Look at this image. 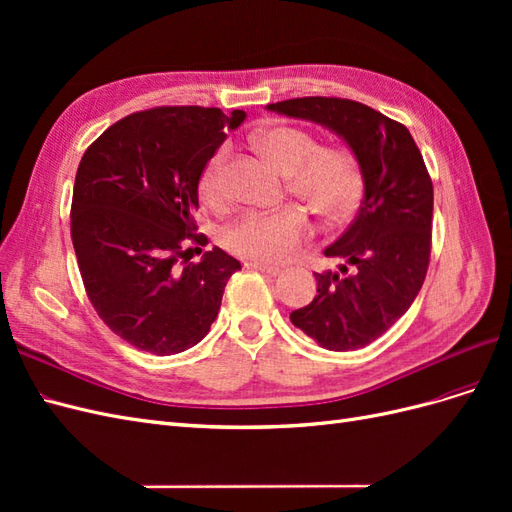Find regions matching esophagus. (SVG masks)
<instances>
[{"label": "esophagus", "mask_w": 512, "mask_h": 512, "mask_svg": "<svg viewBox=\"0 0 512 512\" xmlns=\"http://www.w3.org/2000/svg\"><path fill=\"white\" fill-rule=\"evenodd\" d=\"M252 269H256V271H260V273H267V275H271V277L282 273L280 267H271V265H265V262H252Z\"/></svg>", "instance_id": "1"}]
</instances>
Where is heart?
<instances>
[{"mask_svg":"<svg viewBox=\"0 0 512 512\" xmlns=\"http://www.w3.org/2000/svg\"><path fill=\"white\" fill-rule=\"evenodd\" d=\"M258 147L288 177V190L309 209L329 220L346 218L361 194V170L344 147H320L312 134L297 128H271L258 134ZM200 198L211 207L228 200L226 153L218 151L198 181ZM301 209L247 211L224 230L232 254L258 262H286L309 237Z\"/></svg>","mask_w":512,"mask_h":512,"instance_id":"b5f03b06","label":"heart"}]
</instances>
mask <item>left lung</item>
Here are the masks:
<instances>
[{
    "mask_svg": "<svg viewBox=\"0 0 512 512\" xmlns=\"http://www.w3.org/2000/svg\"><path fill=\"white\" fill-rule=\"evenodd\" d=\"M267 108L329 128L359 162V213L324 250L342 265L314 273L318 294L290 320L327 350L365 348L408 312L427 275L433 185L421 151L406 126L354 100L294 98Z\"/></svg>",
    "mask_w": 512,
    "mask_h": 512,
    "instance_id": "obj_1",
    "label": "left lung"
}]
</instances>
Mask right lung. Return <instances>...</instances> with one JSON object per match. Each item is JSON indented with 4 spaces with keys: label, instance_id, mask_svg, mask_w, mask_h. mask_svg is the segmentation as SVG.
<instances>
[{
    "label": "right lung",
    "instance_id": "1",
    "mask_svg": "<svg viewBox=\"0 0 512 512\" xmlns=\"http://www.w3.org/2000/svg\"><path fill=\"white\" fill-rule=\"evenodd\" d=\"M243 111L160 106L113 123L76 170L70 230L87 297L130 346L158 356L196 346L241 269L220 247L188 262L198 181Z\"/></svg>",
    "mask_w": 512,
    "mask_h": 512
}]
</instances>
